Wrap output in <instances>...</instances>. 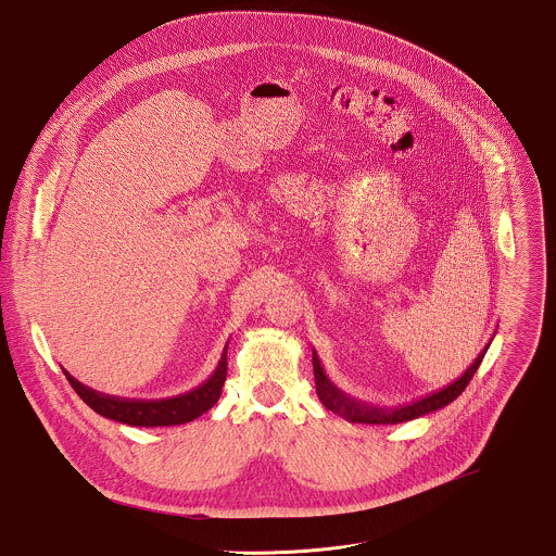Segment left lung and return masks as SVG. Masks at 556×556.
<instances>
[{
	"label": "left lung",
	"instance_id": "obj_1",
	"mask_svg": "<svg viewBox=\"0 0 556 556\" xmlns=\"http://www.w3.org/2000/svg\"><path fill=\"white\" fill-rule=\"evenodd\" d=\"M491 341L484 344V349L478 353V357L473 359L470 368L455 379L453 383L426 393L417 400H413L410 404H400V406H375V404H366L362 400H355L351 395H346L342 389L330 381V377L326 375L317 353L313 351V372H315V387H317V395L321 400V404L332 410L334 415H341L342 419L351 421V424H370V426H395V424H404V421H413L419 419L424 415H429L438 408H444L446 404H451L453 400H457L462 395V391L468 387L471 377L476 375L486 349Z\"/></svg>",
	"mask_w": 556,
	"mask_h": 556
}]
</instances>
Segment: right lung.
I'll return each mask as SVG.
<instances>
[{"mask_svg":"<svg viewBox=\"0 0 556 556\" xmlns=\"http://www.w3.org/2000/svg\"><path fill=\"white\" fill-rule=\"evenodd\" d=\"M226 351H228V342L224 344V351L215 366L214 375L205 383H201L186 393L163 397V400H128V397L108 395V393L94 391V389L86 387L85 383H80L67 370H63V372H65L70 384L74 387V391L97 415L118 421V424H125V426H135V428H167V426L190 424L214 406L222 393L224 381H226V368H228Z\"/></svg>","mask_w":556,"mask_h":556,"instance_id":"add662e5","label":"right lung"}]
</instances>
